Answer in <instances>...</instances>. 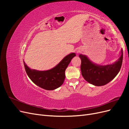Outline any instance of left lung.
<instances>
[{
    "mask_svg": "<svg viewBox=\"0 0 129 129\" xmlns=\"http://www.w3.org/2000/svg\"><path fill=\"white\" fill-rule=\"evenodd\" d=\"M79 57L84 79L96 86H102L110 82L119 73L123 61V49H121V55L118 60L111 64L100 66L93 63L86 55L80 54Z\"/></svg>",
    "mask_w": 129,
    "mask_h": 129,
    "instance_id": "left-lung-1",
    "label": "left lung"
}]
</instances>
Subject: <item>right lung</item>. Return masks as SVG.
<instances>
[{"instance_id":"1","label":"right lung","mask_w":129,"mask_h":129,"mask_svg":"<svg viewBox=\"0 0 129 129\" xmlns=\"http://www.w3.org/2000/svg\"><path fill=\"white\" fill-rule=\"evenodd\" d=\"M76 56L72 53L65 56L55 67L45 71L31 69L24 61L26 72L29 79L38 86L47 90L60 87L65 79V71L72 58Z\"/></svg>"}]
</instances>
